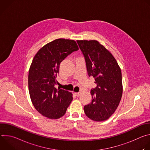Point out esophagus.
Here are the masks:
<instances>
[{
	"label": "esophagus",
	"mask_w": 150,
	"mask_h": 150,
	"mask_svg": "<svg viewBox=\"0 0 150 150\" xmlns=\"http://www.w3.org/2000/svg\"><path fill=\"white\" fill-rule=\"evenodd\" d=\"M75 96H77V97H79V96H81V92H79V93H75Z\"/></svg>",
	"instance_id": "34e87169"
}]
</instances>
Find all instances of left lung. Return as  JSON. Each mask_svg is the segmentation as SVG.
Segmentation results:
<instances>
[{
	"label": "left lung",
	"mask_w": 150,
	"mask_h": 150,
	"mask_svg": "<svg viewBox=\"0 0 150 150\" xmlns=\"http://www.w3.org/2000/svg\"><path fill=\"white\" fill-rule=\"evenodd\" d=\"M86 62L89 76L95 78L97 87L91 91L92 101L83 108L91 120H108L116 111L120 101L123 85L122 72L112 54L95 40H77Z\"/></svg>",
	"instance_id": "1"
}]
</instances>
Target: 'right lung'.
Listing matches in <instances>:
<instances>
[{
	"mask_svg": "<svg viewBox=\"0 0 150 150\" xmlns=\"http://www.w3.org/2000/svg\"><path fill=\"white\" fill-rule=\"evenodd\" d=\"M79 49L74 40L58 38L42 47L36 53L28 72V90L32 103L41 115L57 119L65 114L72 94L56 89L60 63Z\"/></svg>",
	"mask_w": 150,
	"mask_h": 150,
	"instance_id": "right-lung-1",
	"label": "right lung"
}]
</instances>
